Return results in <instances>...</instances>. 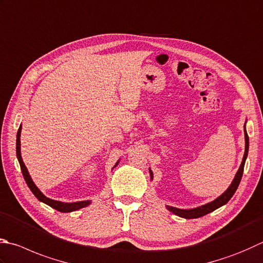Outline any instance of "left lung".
Wrapping results in <instances>:
<instances>
[{"label": "left lung", "instance_id": "8db88e82", "mask_svg": "<svg viewBox=\"0 0 263 263\" xmlns=\"http://www.w3.org/2000/svg\"><path fill=\"white\" fill-rule=\"evenodd\" d=\"M244 133H245V153H244V157H242V161H241V165L239 167L238 172H237V174L234 178V181L230 184V186L228 187L227 191L224 193H222V195L216 198L215 200H213L212 202H209V204L206 205H202L200 207H197V209H193V210H180V209H175V207H172V206H167V210L171 211L172 213H174L175 215L177 216H181V217H184V219H197V217H201L206 214H209V213L215 211L216 209H219V207L226 205L228 201L231 199V197L234 196V193L236 192L237 187H238L240 180H241V176H242V172H244V166H245V160L247 158V153H249V135H247L246 129H245V126H244ZM150 175L152 178V172L150 171Z\"/></svg>", "mask_w": 263, "mask_h": 263}]
</instances>
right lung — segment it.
Returning a JSON list of instances; mask_svg holds the SVG:
<instances>
[{
  "label": "right lung",
  "instance_id": "add662e5",
  "mask_svg": "<svg viewBox=\"0 0 263 263\" xmlns=\"http://www.w3.org/2000/svg\"><path fill=\"white\" fill-rule=\"evenodd\" d=\"M21 130H22V126L19 127L18 133H17V143H16L17 158H18L19 165H21L22 173H23V176L25 178V181H26L28 187L34 193V196H35L40 201L44 202V204H47V205H49L50 207H52V209L57 210L58 212H62V213L73 212V211L80 210V209H82V207H86V206H88L89 204H90V200H83V201H78V202H62V201L52 200V199H50V198H47L41 191L37 189L36 185L34 184V182L32 181L31 176H29L27 168H26V166H25V163H24V161L22 159V155H21ZM118 162H117V165H118Z\"/></svg>",
  "mask_w": 263,
  "mask_h": 263
}]
</instances>
